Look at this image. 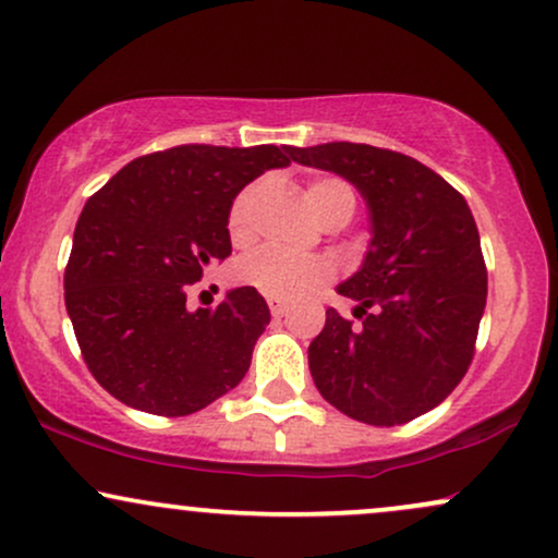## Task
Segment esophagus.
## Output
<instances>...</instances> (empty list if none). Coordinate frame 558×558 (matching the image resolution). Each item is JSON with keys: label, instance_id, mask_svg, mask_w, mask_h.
Here are the masks:
<instances>
[{"label": "esophagus", "instance_id": "1", "mask_svg": "<svg viewBox=\"0 0 558 558\" xmlns=\"http://www.w3.org/2000/svg\"><path fill=\"white\" fill-rule=\"evenodd\" d=\"M270 312H272L275 319L286 317L288 315V304H283V301H278V299H270Z\"/></svg>", "mask_w": 558, "mask_h": 558}]
</instances>
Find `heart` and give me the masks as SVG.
<instances>
[{
    "label": "heart",
    "instance_id": "obj_1",
    "mask_svg": "<svg viewBox=\"0 0 558 558\" xmlns=\"http://www.w3.org/2000/svg\"><path fill=\"white\" fill-rule=\"evenodd\" d=\"M262 185L252 183L235 196L233 207L228 213L230 239L243 243L252 239V213ZM306 204L323 222L349 220L356 207L354 189L341 178H315L306 183L304 191ZM235 283L254 288L262 296L278 301H296L315 293L332 278L330 265L319 257H291V254L278 252L272 246H259L254 252L243 254L233 265Z\"/></svg>",
    "mask_w": 558,
    "mask_h": 558
}]
</instances>
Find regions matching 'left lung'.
Returning a JSON list of instances; mask_svg holds the SVG:
<instances>
[{
  "label": "left lung",
  "instance_id": "left-lung-1",
  "mask_svg": "<svg viewBox=\"0 0 558 558\" xmlns=\"http://www.w3.org/2000/svg\"><path fill=\"white\" fill-rule=\"evenodd\" d=\"M291 159L354 183L373 226L360 272L338 286L356 301L362 325L328 310L310 343L317 390L338 412L377 427L430 412L472 364L488 296L464 196L417 159L369 144L291 146Z\"/></svg>",
  "mask_w": 558,
  "mask_h": 558
}]
</instances>
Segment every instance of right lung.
Masks as SVG:
<instances>
[{
  "instance_id": "right-lung-1",
  "label": "right lung",
  "mask_w": 558,
  "mask_h": 558,
  "mask_svg": "<svg viewBox=\"0 0 558 558\" xmlns=\"http://www.w3.org/2000/svg\"><path fill=\"white\" fill-rule=\"evenodd\" d=\"M291 146L183 144L128 162L88 198L65 267L81 354L125 407L185 417L246 375L270 325L254 288L185 310V286L230 257L228 213L246 183L288 168Z\"/></svg>"
}]
</instances>
